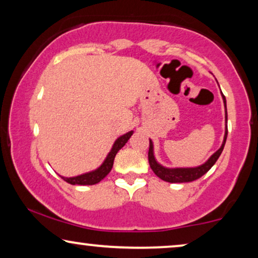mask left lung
Instances as JSON below:
<instances>
[{
  "instance_id": "obj_1",
  "label": "left lung",
  "mask_w": 258,
  "mask_h": 258,
  "mask_svg": "<svg viewBox=\"0 0 258 258\" xmlns=\"http://www.w3.org/2000/svg\"><path fill=\"white\" fill-rule=\"evenodd\" d=\"M222 97H223V103H224V108H225V133H224L223 142H222V146L220 149H218L216 153H214L213 155H211V156L209 157V160H208L207 162H204L203 164L199 165V167L167 168V167H163V165L160 164L156 161V158H155V155H154V143H153V141L149 140V153H148V160H149L150 168L153 169V171L155 172V175H156L157 177H160L161 179H163V181H165V182H170V183L192 182L197 178L202 177L204 174H207V172L211 169V167L216 163L218 157H220L222 151H223L225 141H227V136H228L227 101H225V97L223 94H222Z\"/></svg>"
}]
</instances>
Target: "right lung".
<instances>
[{"label":"right lung","instance_id":"obj_1","mask_svg":"<svg viewBox=\"0 0 258 258\" xmlns=\"http://www.w3.org/2000/svg\"><path fill=\"white\" fill-rule=\"evenodd\" d=\"M133 134L134 132L132 130V132L119 136L118 139L115 141L114 144H112L111 150L109 151V154L107 155V157H105L103 163H102L97 169H95L93 171L86 172V174L74 176V177H64V176H61V177L64 179L66 182H68L69 184H73V185H76V184L77 185H93V184H96L98 182H101L102 179H103L105 176L110 172L112 164H114L116 154L118 153L119 149H122V148L124 147V144L128 142V140L132 137Z\"/></svg>","mask_w":258,"mask_h":258}]
</instances>
